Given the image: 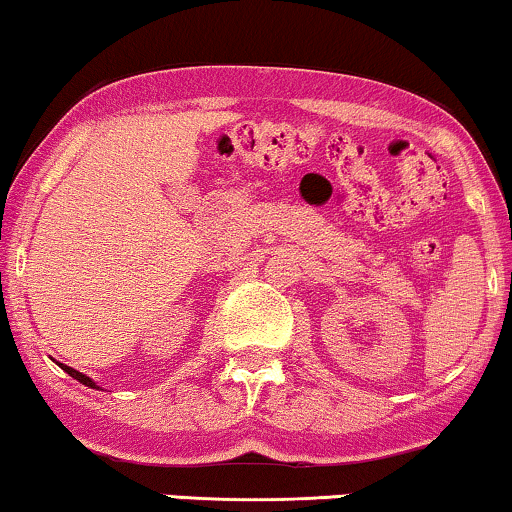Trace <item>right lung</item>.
<instances>
[{"label": "right lung", "instance_id": "1", "mask_svg": "<svg viewBox=\"0 0 512 512\" xmlns=\"http://www.w3.org/2000/svg\"><path fill=\"white\" fill-rule=\"evenodd\" d=\"M58 366H60L62 370H65V373H67V375H72V377H74V380H79L81 384H86V387H90V389H102V387H100V384H97L95 380H90V377H88V375H83V373H79V370L69 368V366H65V363H58Z\"/></svg>", "mask_w": 512, "mask_h": 512}]
</instances>
